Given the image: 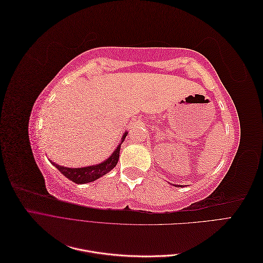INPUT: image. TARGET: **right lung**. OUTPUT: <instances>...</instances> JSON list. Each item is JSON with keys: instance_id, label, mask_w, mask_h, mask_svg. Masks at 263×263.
<instances>
[{"instance_id": "1", "label": "right lung", "mask_w": 263, "mask_h": 263, "mask_svg": "<svg viewBox=\"0 0 263 263\" xmlns=\"http://www.w3.org/2000/svg\"><path fill=\"white\" fill-rule=\"evenodd\" d=\"M127 134H128V132H125V134L123 135L122 142L126 138ZM122 142H121V144H118L117 148L115 149L114 153L110 155L109 158H107L106 160L102 161L99 164H94V165H90V166H83V168H66V166L59 165V164L54 163L52 161H50V162H51L52 165H54L55 168H57L63 174V176L68 178L69 180L77 183V184H84V183H89V182H93L95 180H98L99 178L103 177L104 174L108 173L110 170L114 168V166L117 164V161H118L119 150H121Z\"/></svg>"}]
</instances>
